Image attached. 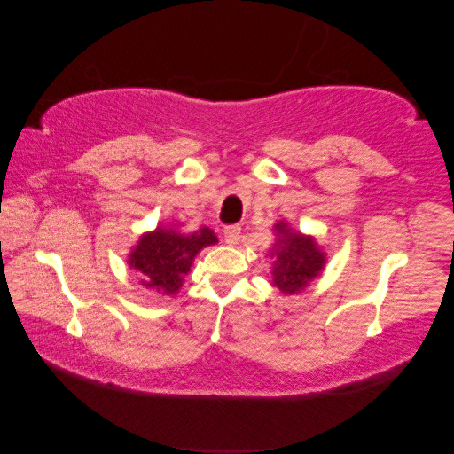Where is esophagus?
Returning a JSON list of instances; mask_svg holds the SVG:
<instances>
[{
  "label": "esophagus",
  "instance_id": "obj_1",
  "mask_svg": "<svg viewBox=\"0 0 454 454\" xmlns=\"http://www.w3.org/2000/svg\"><path fill=\"white\" fill-rule=\"evenodd\" d=\"M239 236H242V228H239V226H228L224 230V239H226L228 246H238Z\"/></svg>",
  "mask_w": 454,
  "mask_h": 454
}]
</instances>
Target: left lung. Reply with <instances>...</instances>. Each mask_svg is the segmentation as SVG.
Instances as JSON below:
<instances>
[{
	"instance_id": "left-lung-1",
	"label": "left lung",
	"mask_w": 454,
	"mask_h": 454,
	"mask_svg": "<svg viewBox=\"0 0 454 454\" xmlns=\"http://www.w3.org/2000/svg\"><path fill=\"white\" fill-rule=\"evenodd\" d=\"M277 242L271 247L273 285L285 294L301 293L322 273L325 254L312 236L296 232L288 222L275 224Z\"/></svg>"
}]
</instances>
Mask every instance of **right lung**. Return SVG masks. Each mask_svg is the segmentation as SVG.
<instances>
[{"label": "right lung", "instance_id": "obj_1", "mask_svg": "<svg viewBox=\"0 0 454 454\" xmlns=\"http://www.w3.org/2000/svg\"><path fill=\"white\" fill-rule=\"evenodd\" d=\"M216 242L218 238L207 226L191 234L160 226L138 239L129 255V265L142 273L144 286L161 294H176L191 271L192 259L202 247Z\"/></svg>", "mask_w": 454, "mask_h": 454}]
</instances>
